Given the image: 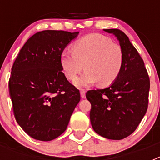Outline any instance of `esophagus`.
Segmentation results:
<instances>
[{
	"mask_svg": "<svg viewBox=\"0 0 160 160\" xmlns=\"http://www.w3.org/2000/svg\"><path fill=\"white\" fill-rule=\"evenodd\" d=\"M80 94H81L82 98H86V91H85L84 90H80Z\"/></svg>",
	"mask_w": 160,
	"mask_h": 160,
	"instance_id": "1",
	"label": "esophagus"
}]
</instances>
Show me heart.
Returning a JSON list of instances; mask_svg holds the SVG:
<instances>
[{
    "mask_svg": "<svg viewBox=\"0 0 160 160\" xmlns=\"http://www.w3.org/2000/svg\"><path fill=\"white\" fill-rule=\"evenodd\" d=\"M73 52L63 50L60 64L65 76L74 80L85 66L86 71L74 81L78 87H87L98 82L102 87L114 82L123 65V52L121 46L111 38L91 33L73 44Z\"/></svg>",
    "mask_w": 160,
    "mask_h": 160,
    "instance_id": "b5f03b06",
    "label": "heart"
}]
</instances>
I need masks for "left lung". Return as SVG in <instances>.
I'll return each instance as SVG.
<instances>
[{
	"instance_id": "8db88e82",
	"label": "left lung",
	"mask_w": 160,
	"mask_h": 160,
	"mask_svg": "<svg viewBox=\"0 0 160 160\" xmlns=\"http://www.w3.org/2000/svg\"><path fill=\"white\" fill-rule=\"evenodd\" d=\"M114 35L123 52V65L107 88L87 91L91 104L90 122L104 138L119 140L131 135L148 110L150 79L143 60L129 38L117 29H103Z\"/></svg>"
}]
</instances>
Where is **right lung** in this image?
<instances>
[{
    "mask_svg": "<svg viewBox=\"0 0 160 160\" xmlns=\"http://www.w3.org/2000/svg\"><path fill=\"white\" fill-rule=\"evenodd\" d=\"M79 32L44 30L32 35L12 67L8 91L17 122L37 140H53L66 131L80 93L62 73L61 53Z\"/></svg>",
    "mask_w": 160,
    "mask_h": 160,
    "instance_id": "add662e5",
    "label": "right lung"
}]
</instances>
